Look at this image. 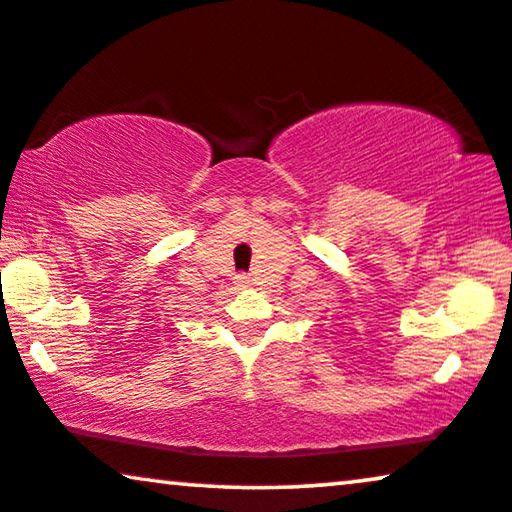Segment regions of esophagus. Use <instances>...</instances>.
Listing matches in <instances>:
<instances>
[{
	"label": "esophagus",
	"instance_id": "1",
	"mask_svg": "<svg viewBox=\"0 0 512 512\" xmlns=\"http://www.w3.org/2000/svg\"><path fill=\"white\" fill-rule=\"evenodd\" d=\"M238 284L244 288V286H249V277H244V274H240L238 277Z\"/></svg>",
	"mask_w": 512,
	"mask_h": 512
}]
</instances>
